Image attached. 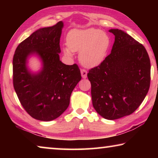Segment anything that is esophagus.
Masks as SVG:
<instances>
[{
	"label": "esophagus",
	"mask_w": 158,
	"mask_h": 158,
	"mask_svg": "<svg viewBox=\"0 0 158 158\" xmlns=\"http://www.w3.org/2000/svg\"><path fill=\"white\" fill-rule=\"evenodd\" d=\"M81 74L83 79H85L87 77V71L85 69H81Z\"/></svg>",
	"instance_id": "1"
}]
</instances>
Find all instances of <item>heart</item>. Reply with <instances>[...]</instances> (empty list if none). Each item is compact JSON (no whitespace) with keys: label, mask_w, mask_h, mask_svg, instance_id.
I'll use <instances>...</instances> for the list:
<instances>
[{"label":"heart","mask_w":158,"mask_h":158,"mask_svg":"<svg viewBox=\"0 0 158 158\" xmlns=\"http://www.w3.org/2000/svg\"><path fill=\"white\" fill-rule=\"evenodd\" d=\"M68 47L63 48L64 55L72 57L79 52L80 63L86 68H95L103 62L110 46L107 34L99 29H73L67 35Z\"/></svg>","instance_id":"1"}]
</instances>
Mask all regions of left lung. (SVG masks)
<instances>
[{
	"label": "left lung",
	"instance_id": "obj_1",
	"mask_svg": "<svg viewBox=\"0 0 158 158\" xmlns=\"http://www.w3.org/2000/svg\"><path fill=\"white\" fill-rule=\"evenodd\" d=\"M111 53L100 65L90 69L93 106L104 118L116 120L132 114L148 93L151 63L142 44L119 29Z\"/></svg>",
	"mask_w": 158,
	"mask_h": 158
}]
</instances>
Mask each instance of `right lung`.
<instances>
[{"label":"right lung","instance_id":"obj_1","mask_svg":"<svg viewBox=\"0 0 158 158\" xmlns=\"http://www.w3.org/2000/svg\"><path fill=\"white\" fill-rule=\"evenodd\" d=\"M63 22L40 28L19 44L13 57V85L21 105L33 118L53 121L69 105L71 93L81 79L77 64L60 60V38ZM36 55L42 63L34 73L28 58Z\"/></svg>","mask_w":158,"mask_h":158}]
</instances>
